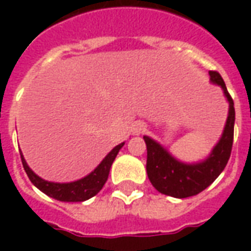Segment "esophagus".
Masks as SVG:
<instances>
[{
	"instance_id": "esophagus-1",
	"label": "esophagus",
	"mask_w": 251,
	"mask_h": 251,
	"mask_svg": "<svg viewBox=\"0 0 251 251\" xmlns=\"http://www.w3.org/2000/svg\"><path fill=\"white\" fill-rule=\"evenodd\" d=\"M147 130V126H145V124H142V122H137V124H134L133 125V134H141V133H144V131Z\"/></svg>"
}]
</instances>
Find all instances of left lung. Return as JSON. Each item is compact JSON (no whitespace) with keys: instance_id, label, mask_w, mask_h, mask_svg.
<instances>
[{"instance_id":"8db88e82","label":"left lung","mask_w":251,"mask_h":251,"mask_svg":"<svg viewBox=\"0 0 251 251\" xmlns=\"http://www.w3.org/2000/svg\"><path fill=\"white\" fill-rule=\"evenodd\" d=\"M211 82L219 84L225 91L230 109L222 138L216 144L210 157L200 164H183L177 161L160 144L149 137H144L147 144V174L151 183L158 192L174 198H189L200 194L222 174L230 158L234 140L235 109L234 100L228 94L218 71H210Z\"/></svg>"}]
</instances>
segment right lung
I'll return each mask as SVG.
<instances>
[{"mask_svg":"<svg viewBox=\"0 0 251 251\" xmlns=\"http://www.w3.org/2000/svg\"><path fill=\"white\" fill-rule=\"evenodd\" d=\"M122 147H124V142L120 144V145H117L103 158V161L95 168V171L91 172L88 176L77 180V181H74V183H64V184L51 183V181H46V180L39 177L26 165L23 154H21V161H23V167H24L25 172L28 175L29 180L37 188L40 189L41 192H44V194L51 196L53 199L60 200V201H84V200L95 196L102 189L104 183L107 181V177H109L111 164H113V161L115 160L117 154H118Z\"/></svg>","mask_w":251,"mask_h":251,"instance_id":"obj_1","label":"right lung"}]
</instances>
